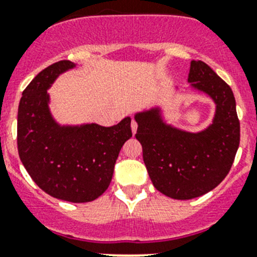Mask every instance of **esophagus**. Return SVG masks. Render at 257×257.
<instances>
[{
	"label": "esophagus",
	"instance_id": "obj_1",
	"mask_svg": "<svg viewBox=\"0 0 257 257\" xmlns=\"http://www.w3.org/2000/svg\"><path fill=\"white\" fill-rule=\"evenodd\" d=\"M132 132H133V134H136V132H137V128H138V124H137V121L136 120H132Z\"/></svg>",
	"mask_w": 257,
	"mask_h": 257
}]
</instances>
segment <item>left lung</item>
I'll use <instances>...</instances> for the list:
<instances>
[{
  "label": "left lung",
  "instance_id": "left-lung-1",
  "mask_svg": "<svg viewBox=\"0 0 257 257\" xmlns=\"http://www.w3.org/2000/svg\"><path fill=\"white\" fill-rule=\"evenodd\" d=\"M189 82L215 102L213 123L199 133L180 131L161 119L160 110L136 114V138L153 186L177 200L198 198L219 185L239 146V120L231 87L201 61H191Z\"/></svg>",
  "mask_w": 257,
  "mask_h": 257
}]
</instances>
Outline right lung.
Returning a JSON list of instances; mask_svg holds the SVG:
<instances>
[{
  "instance_id": "obj_1",
  "label": "right lung",
  "mask_w": 257,
  "mask_h": 257,
  "mask_svg": "<svg viewBox=\"0 0 257 257\" xmlns=\"http://www.w3.org/2000/svg\"><path fill=\"white\" fill-rule=\"evenodd\" d=\"M69 61L50 64L24 90L18 111V150L34 183L50 196L71 203L99 198L110 185L124 143L132 137L131 117L114 126H62L50 115V87Z\"/></svg>"
}]
</instances>
